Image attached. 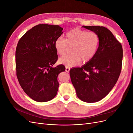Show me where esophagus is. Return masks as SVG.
I'll list each match as a JSON object with an SVG mask.
<instances>
[{
    "label": "esophagus",
    "instance_id": "obj_1",
    "mask_svg": "<svg viewBox=\"0 0 133 133\" xmlns=\"http://www.w3.org/2000/svg\"><path fill=\"white\" fill-rule=\"evenodd\" d=\"M70 68L69 66H66L65 67V71L67 72V73H69L70 71Z\"/></svg>",
    "mask_w": 133,
    "mask_h": 133
}]
</instances>
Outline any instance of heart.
<instances>
[{"label":"heart","mask_w":133,"mask_h":133,"mask_svg":"<svg viewBox=\"0 0 133 133\" xmlns=\"http://www.w3.org/2000/svg\"><path fill=\"white\" fill-rule=\"evenodd\" d=\"M100 39L98 34L93 31L88 32L76 28L67 32L65 39H56L54 47L60 55L65 54L71 48L70 55L60 58L59 63L66 66H75L80 62H88L94 57L97 52Z\"/></svg>","instance_id":"b5f03b06"}]
</instances>
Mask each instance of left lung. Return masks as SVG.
Returning a JSON list of instances; mask_svg holds the SVG:
<instances>
[{"instance_id": "8db88e82", "label": "left lung", "mask_w": 133, "mask_h": 133, "mask_svg": "<svg viewBox=\"0 0 133 133\" xmlns=\"http://www.w3.org/2000/svg\"><path fill=\"white\" fill-rule=\"evenodd\" d=\"M83 27L98 34L99 47L90 61L70 70V75L78 97L83 102L94 103L107 96L118 81L122 67L123 48L107 28Z\"/></svg>"}]
</instances>
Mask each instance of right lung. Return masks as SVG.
Returning <instances> with one entry per match:
<instances>
[{
	"label": "right lung",
	"mask_w": 133,
	"mask_h": 133,
	"mask_svg": "<svg viewBox=\"0 0 133 133\" xmlns=\"http://www.w3.org/2000/svg\"><path fill=\"white\" fill-rule=\"evenodd\" d=\"M62 30L59 25L41 24L27 31L18 43L16 74L23 90L35 101H49L57 94L58 76L65 67L52 66L58 60L55 41Z\"/></svg>",
	"instance_id": "right-lung-1"
}]
</instances>
